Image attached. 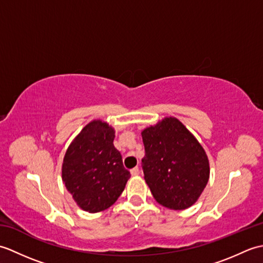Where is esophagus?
<instances>
[{
	"label": "esophagus",
	"mask_w": 263,
	"mask_h": 263,
	"mask_svg": "<svg viewBox=\"0 0 263 263\" xmlns=\"http://www.w3.org/2000/svg\"><path fill=\"white\" fill-rule=\"evenodd\" d=\"M130 172H131V175H132V176H138L139 174H140V171H139V167H135V168H132Z\"/></svg>",
	"instance_id": "34e87169"
}]
</instances>
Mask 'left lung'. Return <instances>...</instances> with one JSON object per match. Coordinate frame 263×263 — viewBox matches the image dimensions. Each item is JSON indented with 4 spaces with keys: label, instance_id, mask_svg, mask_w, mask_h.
I'll list each match as a JSON object with an SVG mask.
<instances>
[{
    "label": "left lung",
    "instance_id": "obj_1",
    "mask_svg": "<svg viewBox=\"0 0 263 263\" xmlns=\"http://www.w3.org/2000/svg\"><path fill=\"white\" fill-rule=\"evenodd\" d=\"M141 136L144 180L155 200L171 210L190 208L209 181V159L203 147L173 116L143 128Z\"/></svg>",
    "mask_w": 263,
    "mask_h": 263
}]
</instances>
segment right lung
Instances as JSON below:
<instances>
[{
  "label": "right lung",
  "mask_w": 263,
  "mask_h": 263,
  "mask_svg": "<svg viewBox=\"0 0 263 263\" xmlns=\"http://www.w3.org/2000/svg\"><path fill=\"white\" fill-rule=\"evenodd\" d=\"M114 138L113 126L93 120L72 140L63 158L64 185L77 204L89 214L113 205L131 176L114 147Z\"/></svg>",
  "instance_id": "add662e5"
}]
</instances>
